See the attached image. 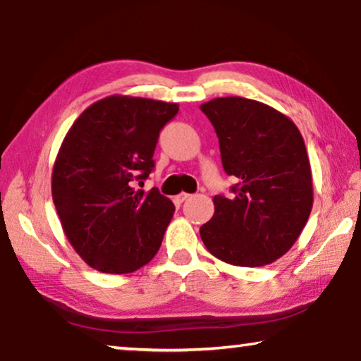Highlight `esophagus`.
Segmentation results:
<instances>
[{
  "instance_id": "obj_1",
  "label": "esophagus",
  "mask_w": 361,
  "mask_h": 361,
  "mask_svg": "<svg viewBox=\"0 0 361 361\" xmlns=\"http://www.w3.org/2000/svg\"><path fill=\"white\" fill-rule=\"evenodd\" d=\"M189 197H191V194H188V192H181V194L176 195L175 200H176V202H178V204H181V202H185V200H188Z\"/></svg>"
}]
</instances>
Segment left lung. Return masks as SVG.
<instances>
[{
    "instance_id": "1",
    "label": "left lung",
    "mask_w": 361,
    "mask_h": 361,
    "mask_svg": "<svg viewBox=\"0 0 361 361\" xmlns=\"http://www.w3.org/2000/svg\"><path fill=\"white\" fill-rule=\"evenodd\" d=\"M215 127L234 197H213L200 226L207 250L232 266L271 264L298 240L314 204L312 170L301 132L288 116L243 97L200 105Z\"/></svg>"
}]
</instances>
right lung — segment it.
Listing matches in <instances>:
<instances>
[{
	"instance_id": "right-lung-1",
	"label": "right lung",
	"mask_w": 361,
	"mask_h": 361,
	"mask_svg": "<svg viewBox=\"0 0 361 361\" xmlns=\"http://www.w3.org/2000/svg\"><path fill=\"white\" fill-rule=\"evenodd\" d=\"M178 103L109 95L79 114L52 169V199L66 239L84 262L130 274L154 258L175 205L145 192L162 127Z\"/></svg>"
}]
</instances>
